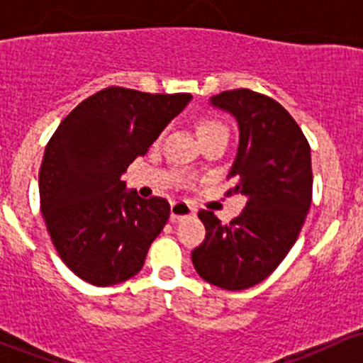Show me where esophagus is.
I'll return each instance as SVG.
<instances>
[{"label":"esophagus","mask_w":363,"mask_h":363,"mask_svg":"<svg viewBox=\"0 0 363 363\" xmlns=\"http://www.w3.org/2000/svg\"><path fill=\"white\" fill-rule=\"evenodd\" d=\"M196 210L191 205H187L184 201H177V203H172V206H170V222L172 223H177L181 222L182 218H187V216L194 215Z\"/></svg>","instance_id":"1"}]
</instances>
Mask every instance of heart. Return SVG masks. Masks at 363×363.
<instances>
[{
  "mask_svg": "<svg viewBox=\"0 0 363 363\" xmlns=\"http://www.w3.org/2000/svg\"><path fill=\"white\" fill-rule=\"evenodd\" d=\"M198 133L199 138H201L203 143L206 141L218 138V136H228V129L222 121L215 119V118H203L198 124Z\"/></svg>",
  "mask_w": 363,
  "mask_h": 363,
  "instance_id": "1",
  "label": "heart"
}]
</instances>
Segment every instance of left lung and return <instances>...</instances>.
<instances>
[{
  "label": "left lung",
  "instance_id": "obj_1",
  "mask_svg": "<svg viewBox=\"0 0 363 363\" xmlns=\"http://www.w3.org/2000/svg\"><path fill=\"white\" fill-rule=\"evenodd\" d=\"M239 124L228 193L247 196L237 218L222 223L201 210L206 237L191 259L203 280L245 290L268 278L295 244L312 201L311 147L295 119L273 99L249 89L210 99Z\"/></svg>",
  "mask_w": 363,
  "mask_h": 363
}]
</instances>
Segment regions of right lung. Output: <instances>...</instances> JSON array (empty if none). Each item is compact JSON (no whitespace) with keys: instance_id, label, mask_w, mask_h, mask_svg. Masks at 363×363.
<instances>
[{"instance_id":"obj_1","label":"right lung","mask_w":363,"mask_h":363,"mask_svg":"<svg viewBox=\"0 0 363 363\" xmlns=\"http://www.w3.org/2000/svg\"><path fill=\"white\" fill-rule=\"evenodd\" d=\"M191 99L109 86L54 131L39 170L40 211L62 262L82 280L109 286L143 268L170 205L140 198L121 176Z\"/></svg>"}]
</instances>
